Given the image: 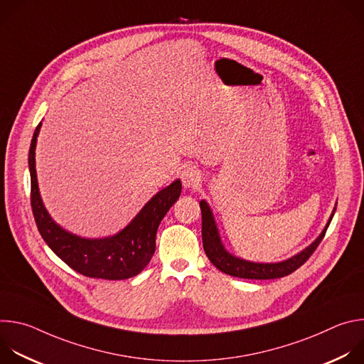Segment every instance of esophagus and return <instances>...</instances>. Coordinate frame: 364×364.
I'll use <instances>...</instances> for the list:
<instances>
[{
    "instance_id": "obj_1",
    "label": "esophagus",
    "mask_w": 364,
    "mask_h": 364,
    "mask_svg": "<svg viewBox=\"0 0 364 364\" xmlns=\"http://www.w3.org/2000/svg\"><path fill=\"white\" fill-rule=\"evenodd\" d=\"M181 181L186 188H197L203 181L201 171L196 166L188 164L181 171Z\"/></svg>"
}]
</instances>
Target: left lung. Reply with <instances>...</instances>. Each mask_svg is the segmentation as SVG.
Returning a JSON list of instances; mask_svg holds the SVG:
<instances>
[{
	"label": "left lung",
	"mask_w": 364,
	"mask_h": 364,
	"mask_svg": "<svg viewBox=\"0 0 364 364\" xmlns=\"http://www.w3.org/2000/svg\"><path fill=\"white\" fill-rule=\"evenodd\" d=\"M200 209H201L203 247H204L207 257L210 259V262L219 271H222L230 277L243 278V279H275V278L287 277V275L292 274L294 271H296L301 265H304L308 261V257L314 253L317 246L321 243V240L330 226V222L334 216V212H336V207H334V210L328 219V223L326 225L321 235L308 247H305L295 256L287 259V261L277 262V264H256V262L245 261V259L236 257L232 253H229L220 240L213 213L205 200L200 201Z\"/></svg>",
	"instance_id": "obj_1"
}]
</instances>
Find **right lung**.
<instances>
[{"instance_id":"1","label":"right lung","mask_w":364,"mask_h":364,"mask_svg":"<svg viewBox=\"0 0 364 364\" xmlns=\"http://www.w3.org/2000/svg\"><path fill=\"white\" fill-rule=\"evenodd\" d=\"M40 128L41 122L33 134L28 168L31 209L41 237L65 264L85 277L121 281L138 275L151 261L155 252L157 229L170 207L180 197L181 181L176 180L155 194L119 233L103 239L80 237L65 230L51 219L40 197L36 174V142Z\"/></svg>"}]
</instances>
